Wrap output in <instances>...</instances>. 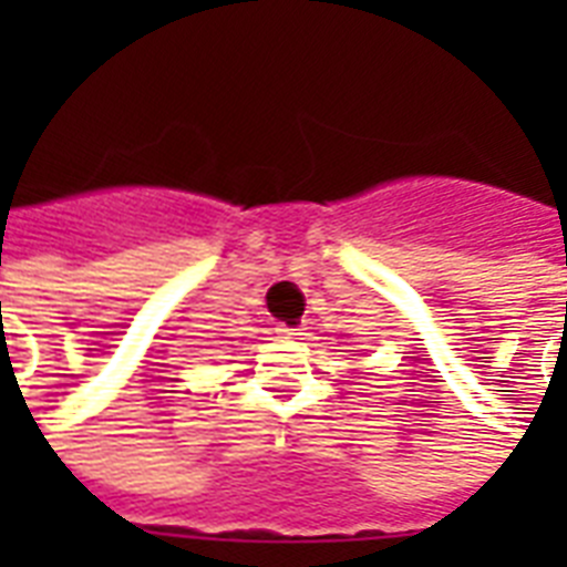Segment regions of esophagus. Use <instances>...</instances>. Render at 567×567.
<instances>
[{"label": "esophagus", "instance_id": "34e87169", "mask_svg": "<svg viewBox=\"0 0 567 567\" xmlns=\"http://www.w3.org/2000/svg\"><path fill=\"white\" fill-rule=\"evenodd\" d=\"M276 332H279V336H282V338H297V336H302V329H300V327H288V323H279V327H276Z\"/></svg>", "mask_w": 567, "mask_h": 567}]
</instances>
